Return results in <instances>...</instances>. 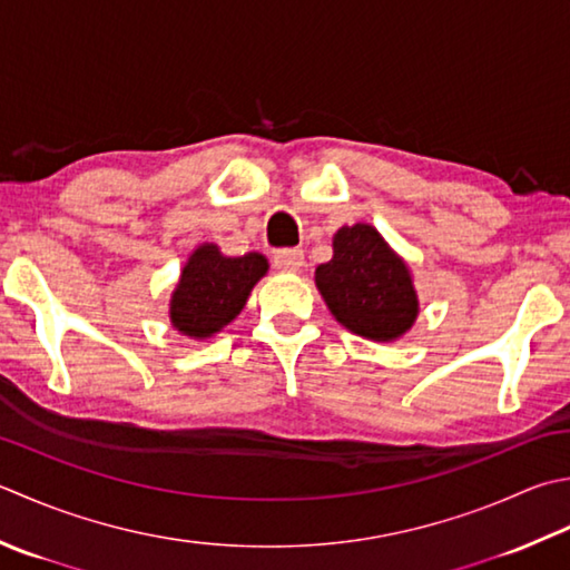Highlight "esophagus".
<instances>
[{
    "mask_svg": "<svg viewBox=\"0 0 570 570\" xmlns=\"http://www.w3.org/2000/svg\"><path fill=\"white\" fill-rule=\"evenodd\" d=\"M274 266L278 272L296 274V272H301V266H304V252H301V249H278L274 254Z\"/></svg>",
    "mask_w": 570,
    "mask_h": 570,
    "instance_id": "34e87169",
    "label": "esophagus"
}]
</instances>
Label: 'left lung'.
<instances>
[{
    "instance_id": "left-lung-1",
    "label": "left lung",
    "mask_w": 570,
    "mask_h": 570,
    "mask_svg": "<svg viewBox=\"0 0 570 570\" xmlns=\"http://www.w3.org/2000/svg\"><path fill=\"white\" fill-rule=\"evenodd\" d=\"M316 288L343 328L393 343L415 326L420 298L407 262L367 222L333 234V259L316 266Z\"/></svg>"
}]
</instances>
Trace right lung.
<instances>
[{
    "instance_id": "obj_1",
    "label": "right lung",
    "mask_w": 570,
    "mask_h": 570,
    "mask_svg": "<svg viewBox=\"0 0 570 570\" xmlns=\"http://www.w3.org/2000/svg\"><path fill=\"white\" fill-rule=\"evenodd\" d=\"M269 272L259 252L244 256L222 254L217 244H199L187 256L170 296V323L195 341H207L227 328L247 306L252 288Z\"/></svg>"
}]
</instances>
